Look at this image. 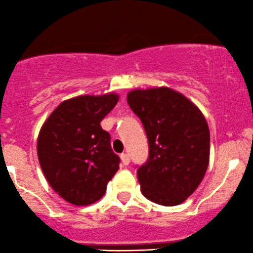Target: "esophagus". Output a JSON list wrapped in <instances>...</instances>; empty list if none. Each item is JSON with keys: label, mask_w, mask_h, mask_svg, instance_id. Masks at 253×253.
Here are the masks:
<instances>
[{"label": "esophagus", "mask_w": 253, "mask_h": 253, "mask_svg": "<svg viewBox=\"0 0 253 253\" xmlns=\"http://www.w3.org/2000/svg\"><path fill=\"white\" fill-rule=\"evenodd\" d=\"M121 159H122V162H123V165H126V166L130 164V157L127 154H122Z\"/></svg>", "instance_id": "obj_1"}]
</instances>
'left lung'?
Wrapping results in <instances>:
<instances>
[{
	"label": "left lung",
	"mask_w": 253,
	"mask_h": 253,
	"mask_svg": "<svg viewBox=\"0 0 253 253\" xmlns=\"http://www.w3.org/2000/svg\"><path fill=\"white\" fill-rule=\"evenodd\" d=\"M126 101L144 126L149 157L137 169L149 201L172 207L197 189L209 164L211 134L202 112L167 87L134 89Z\"/></svg>",
	"instance_id": "left-lung-1"
}]
</instances>
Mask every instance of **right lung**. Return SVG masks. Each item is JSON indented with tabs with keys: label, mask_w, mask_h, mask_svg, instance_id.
Returning <instances> with one entry per match:
<instances>
[{
	"label": "right lung",
	"mask_w": 253,
	"mask_h": 253,
	"mask_svg": "<svg viewBox=\"0 0 253 253\" xmlns=\"http://www.w3.org/2000/svg\"><path fill=\"white\" fill-rule=\"evenodd\" d=\"M114 93L80 96L64 101L42 126L39 164L60 197L75 206H88L106 193L121 159L101 122L118 103Z\"/></svg>",
	"instance_id": "right-lung-1"
}]
</instances>
